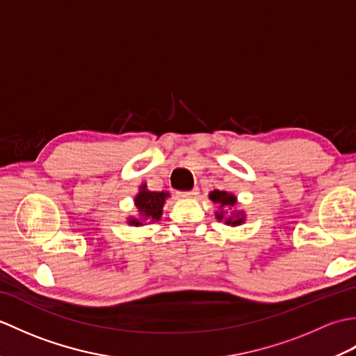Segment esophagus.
I'll list each match as a JSON object with an SVG mask.
<instances>
[{"label": "esophagus", "instance_id": "obj_1", "mask_svg": "<svg viewBox=\"0 0 356 356\" xmlns=\"http://www.w3.org/2000/svg\"><path fill=\"white\" fill-rule=\"evenodd\" d=\"M197 194H199V190H197V188H194V190H191V191L179 193L180 197H184V199H193V197H195V195H197Z\"/></svg>", "mask_w": 356, "mask_h": 356}]
</instances>
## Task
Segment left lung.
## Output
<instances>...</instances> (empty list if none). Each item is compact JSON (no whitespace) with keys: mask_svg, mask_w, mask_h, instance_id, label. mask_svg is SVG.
I'll list each match as a JSON object with an SVG mask.
<instances>
[{"mask_svg":"<svg viewBox=\"0 0 356 356\" xmlns=\"http://www.w3.org/2000/svg\"><path fill=\"white\" fill-rule=\"evenodd\" d=\"M209 200H213L214 205L218 207L216 211V218L218 222H223L225 225L231 226V228H237V226L243 225L246 222V214L243 209H237V195L228 191H218L214 190L208 194ZM230 213H228L227 211ZM229 216H226L225 214Z\"/></svg>","mask_w":356,"mask_h":356,"instance_id":"obj_1","label":"left lung"}]
</instances>
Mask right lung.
<instances>
[{
	"label": "right lung",
	"instance_id": "1",
	"mask_svg": "<svg viewBox=\"0 0 356 356\" xmlns=\"http://www.w3.org/2000/svg\"><path fill=\"white\" fill-rule=\"evenodd\" d=\"M168 197V191H149L147 184H140L139 193L134 195V207L138 209V216L127 217V223L139 228V226L161 220L163 205Z\"/></svg>",
	"mask_w": 356,
	"mask_h": 356
}]
</instances>
